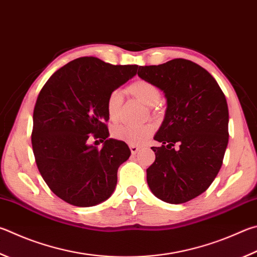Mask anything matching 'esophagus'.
Masks as SVG:
<instances>
[{"label": "esophagus", "mask_w": 257, "mask_h": 257, "mask_svg": "<svg viewBox=\"0 0 257 257\" xmlns=\"http://www.w3.org/2000/svg\"><path fill=\"white\" fill-rule=\"evenodd\" d=\"M139 148L138 146H134V145H130V151H132V154L133 155H135V154H137L139 152Z\"/></svg>", "instance_id": "esophagus-1"}]
</instances>
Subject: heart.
Wrapping results in <instances>:
<instances>
[{
    "instance_id": "b5f03b06",
    "label": "heart",
    "mask_w": 257,
    "mask_h": 257,
    "mask_svg": "<svg viewBox=\"0 0 257 257\" xmlns=\"http://www.w3.org/2000/svg\"><path fill=\"white\" fill-rule=\"evenodd\" d=\"M128 92L147 106H155L161 100V92L154 84L144 80L135 81L128 86ZM123 103V93L113 90L106 97L105 108L111 120L118 118L121 105ZM154 133L152 124H128L121 123L112 130L113 137L134 146H141Z\"/></svg>"
}]
</instances>
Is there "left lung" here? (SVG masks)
Instances as JSON below:
<instances>
[{"instance_id":"1","label":"left lung","mask_w":257,"mask_h":257,"mask_svg":"<svg viewBox=\"0 0 257 257\" xmlns=\"http://www.w3.org/2000/svg\"><path fill=\"white\" fill-rule=\"evenodd\" d=\"M138 76L163 91L164 120L152 147L147 183L162 201L180 204L203 193L216 179L228 145V105L217 81L191 60L139 66ZM177 146L175 149L174 146Z\"/></svg>"}]
</instances>
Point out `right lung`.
<instances>
[{
    "instance_id": "add662e5",
    "label": "right lung",
    "mask_w": 257,
    "mask_h": 257,
    "mask_svg": "<svg viewBox=\"0 0 257 257\" xmlns=\"http://www.w3.org/2000/svg\"><path fill=\"white\" fill-rule=\"evenodd\" d=\"M138 65L74 59L56 71L37 99L31 143L49 189L76 207H93L113 193L119 166L129 158L124 142L109 138L106 97L137 74ZM93 135L101 150L88 144Z\"/></svg>"
}]
</instances>
